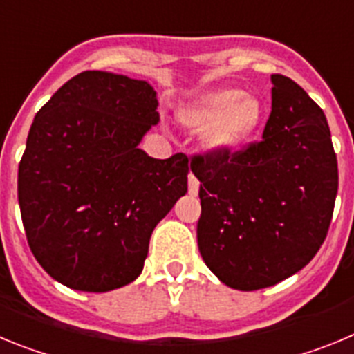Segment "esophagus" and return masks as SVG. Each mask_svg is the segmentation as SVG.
Segmentation results:
<instances>
[{
  "label": "esophagus",
  "instance_id": "obj_1",
  "mask_svg": "<svg viewBox=\"0 0 354 354\" xmlns=\"http://www.w3.org/2000/svg\"><path fill=\"white\" fill-rule=\"evenodd\" d=\"M198 189H200V183L196 180L195 175L189 174V177H187V192H189V195L196 196L198 195Z\"/></svg>",
  "mask_w": 354,
  "mask_h": 354
}]
</instances>
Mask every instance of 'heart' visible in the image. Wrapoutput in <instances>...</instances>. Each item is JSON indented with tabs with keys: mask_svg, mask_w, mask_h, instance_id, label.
<instances>
[{
	"mask_svg": "<svg viewBox=\"0 0 354 354\" xmlns=\"http://www.w3.org/2000/svg\"><path fill=\"white\" fill-rule=\"evenodd\" d=\"M264 106L257 95L236 86L212 90L179 109V120L192 131H204L209 152L232 154L257 131Z\"/></svg>",
	"mask_w": 354,
	"mask_h": 354,
	"instance_id": "b5f03b06",
	"label": "heart"
}]
</instances>
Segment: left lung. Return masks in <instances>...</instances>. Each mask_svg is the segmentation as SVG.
I'll list each match as a JSON object with an SVG mask.
<instances>
[{
	"instance_id": "obj_1",
	"label": "left lung",
	"mask_w": 354,
	"mask_h": 354,
	"mask_svg": "<svg viewBox=\"0 0 354 354\" xmlns=\"http://www.w3.org/2000/svg\"><path fill=\"white\" fill-rule=\"evenodd\" d=\"M262 140L234 154L195 156L200 255L220 282L257 290L314 259L328 234L339 168L323 109L287 76H271Z\"/></svg>"
}]
</instances>
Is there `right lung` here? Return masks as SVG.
Wrapping results in <instances>:
<instances>
[{
    "label": "right lung",
    "instance_id": "1",
    "mask_svg": "<svg viewBox=\"0 0 354 354\" xmlns=\"http://www.w3.org/2000/svg\"><path fill=\"white\" fill-rule=\"evenodd\" d=\"M147 81L84 71L33 118L17 196L31 252L56 282L106 292L140 277L156 225L187 192V158L138 149L158 126Z\"/></svg>",
    "mask_w": 354,
    "mask_h": 354
}]
</instances>
